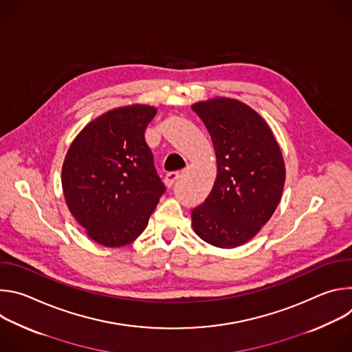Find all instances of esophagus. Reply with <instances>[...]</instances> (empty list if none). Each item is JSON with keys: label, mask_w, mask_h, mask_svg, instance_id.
I'll use <instances>...</instances> for the list:
<instances>
[{"label": "esophagus", "mask_w": 352, "mask_h": 352, "mask_svg": "<svg viewBox=\"0 0 352 352\" xmlns=\"http://www.w3.org/2000/svg\"><path fill=\"white\" fill-rule=\"evenodd\" d=\"M179 178V173H177V171H174V173H168L167 175H166V178H164V184H166V186H173V184L177 181Z\"/></svg>", "instance_id": "esophagus-1"}]
</instances>
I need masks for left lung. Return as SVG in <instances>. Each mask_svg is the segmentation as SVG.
Instances as JSON below:
<instances>
[{
	"label": "left lung",
	"mask_w": 352,
	"mask_h": 352,
	"mask_svg": "<svg viewBox=\"0 0 352 352\" xmlns=\"http://www.w3.org/2000/svg\"><path fill=\"white\" fill-rule=\"evenodd\" d=\"M216 150L217 175L205 202L192 210V228L205 242L231 249L252 239L276 212L285 182L281 148L269 124L230 97L197 102Z\"/></svg>",
	"instance_id": "obj_1"
}]
</instances>
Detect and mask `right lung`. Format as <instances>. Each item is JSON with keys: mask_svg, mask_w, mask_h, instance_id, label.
Segmentation results:
<instances>
[{"mask_svg": "<svg viewBox=\"0 0 352 352\" xmlns=\"http://www.w3.org/2000/svg\"><path fill=\"white\" fill-rule=\"evenodd\" d=\"M156 113L148 104L113 109L90 121L68 148L61 173L65 202L100 245L133 242L166 190L144 140Z\"/></svg>", "mask_w": 352, "mask_h": 352, "instance_id": "obj_1", "label": "right lung"}]
</instances>
